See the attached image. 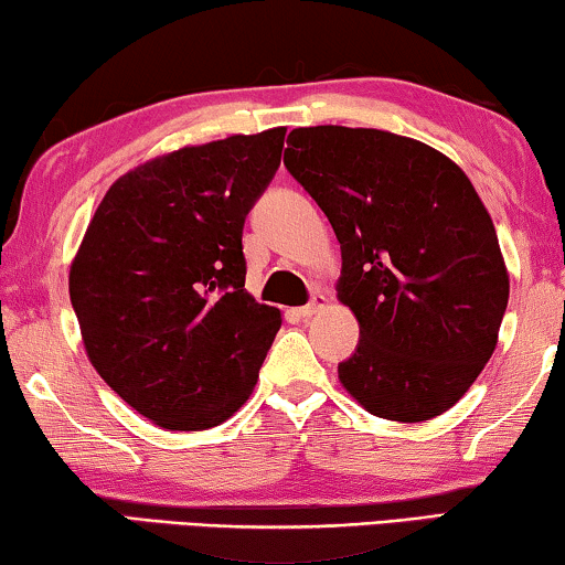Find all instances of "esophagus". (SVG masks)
<instances>
[{
	"label": "esophagus",
	"instance_id": "esophagus-1",
	"mask_svg": "<svg viewBox=\"0 0 565 565\" xmlns=\"http://www.w3.org/2000/svg\"><path fill=\"white\" fill-rule=\"evenodd\" d=\"M327 303H329V298H327V292H316V296L311 298V303H308V306H303V308H298V316H300V319H303V321H308V319H313V316L316 313H319L321 311V308H327Z\"/></svg>",
	"mask_w": 565,
	"mask_h": 565
}]
</instances>
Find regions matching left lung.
<instances>
[{
  "label": "left lung",
  "instance_id": "1",
  "mask_svg": "<svg viewBox=\"0 0 565 565\" xmlns=\"http://www.w3.org/2000/svg\"><path fill=\"white\" fill-rule=\"evenodd\" d=\"M285 167L342 246L337 298L360 323L339 383L373 416L445 414L497 350L509 273L468 174L377 128H292Z\"/></svg>",
  "mask_w": 565,
  "mask_h": 565
}]
</instances>
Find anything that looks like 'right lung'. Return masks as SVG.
<instances>
[{
  "label": "right lung",
  "mask_w": 565,
  "mask_h": 565,
  "mask_svg": "<svg viewBox=\"0 0 565 565\" xmlns=\"http://www.w3.org/2000/svg\"><path fill=\"white\" fill-rule=\"evenodd\" d=\"M285 130L182 146L120 174L68 267L84 352L161 429L218 427L252 396L280 308L244 288V218Z\"/></svg>",
  "instance_id": "right-lung-1"
}]
</instances>
